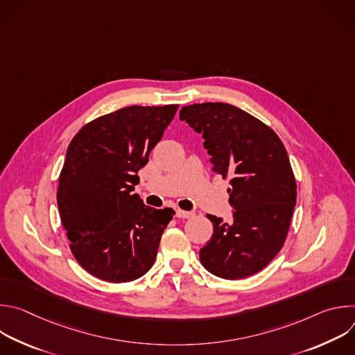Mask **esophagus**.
<instances>
[{
	"label": "esophagus",
	"mask_w": 355,
	"mask_h": 355,
	"mask_svg": "<svg viewBox=\"0 0 355 355\" xmlns=\"http://www.w3.org/2000/svg\"><path fill=\"white\" fill-rule=\"evenodd\" d=\"M192 216H193V212H187V211H181V209L177 211V218L188 219V218H192Z\"/></svg>",
	"instance_id": "1"
}]
</instances>
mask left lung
I'll list each match as a JSON object with an SVG mask.
<instances>
[{
    "mask_svg": "<svg viewBox=\"0 0 355 355\" xmlns=\"http://www.w3.org/2000/svg\"><path fill=\"white\" fill-rule=\"evenodd\" d=\"M180 119L202 133L212 170L230 177L232 222L207 215L214 234L199 250L211 274L240 279L261 271L282 248L296 204V182L277 133L223 103L184 107Z\"/></svg>",
    "mask_w": 355,
    "mask_h": 355,
    "instance_id": "8db88e82",
    "label": "left lung"
}]
</instances>
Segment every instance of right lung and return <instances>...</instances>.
Listing matches in <instances>:
<instances>
[{"label": "right lung", "mask_w": 355, "mask_h": 355, "mask_svg": "<svg viewBox=\"0 0 355 355\" xmlns=\"http://www.w3.org/2000/svg\"><path fill=\"white\" fill-rule=\"evenodd\" d=\"M178 105L126 107L87 123L69 144L58 207L80 266L108 282H129L155 264L175 212L146 207L139 170L162 140Z\"/></svg>", "instance_id": "right-lung-1"}]
</instances>
